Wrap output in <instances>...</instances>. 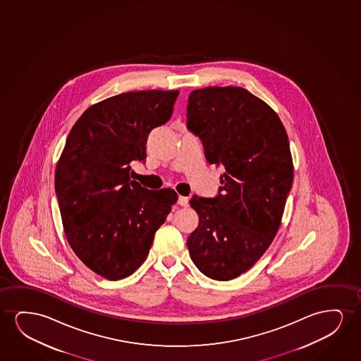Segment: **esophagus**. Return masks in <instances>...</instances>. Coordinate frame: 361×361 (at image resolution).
Wrapping results in <instances>:
<instances>
[{"mask_svg": "<svg viewBox=\"0 0 361 361\" xmlns=\"http://www.w3.org/2000/svg\"><path fill=\"white\" fill-rule=\"evenodd\" d=\"M178 203L180 206H183V207H186L188 204V197L186 196H178Z\"/></svg>", "mask_w": 361, "mask_h": 361, "instance_id": "esophagus-1", "label": "esophagus"}]
</instances>
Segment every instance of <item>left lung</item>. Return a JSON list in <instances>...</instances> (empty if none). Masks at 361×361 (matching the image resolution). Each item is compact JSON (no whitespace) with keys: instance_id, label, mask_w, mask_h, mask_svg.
Listing matches in <instances>:
<instances>
[{"instance_id":"left-lung-1","label":"left lung","mask_w":361,"mask_h":361,"mask_svg":"<svg viewBox=\"0 0 361 361\" xmlns=\"http://www.w3.org/2000/svg\"><path fill=\"white\" fill-rule=\"evenodd\" d=\"M188 129L209 164L224 166L216 197L193 195L200 217L188 238L203 275L228 281L267 252L293 183L290 143L271 107L243 87H204L188 97Z\"/></svg>"}]
</instances>
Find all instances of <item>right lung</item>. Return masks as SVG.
<instances>
[{"mask_svg":"<svg viewBox=\"0 0 361 361\" xmlns=\"http://www.w3.org/2000/svg\"><path fill=\"white\" fill-rule=\"evenodd\" d=\"M178 91H135L91 106L66 139L55 170L66 239L86 267L109 280L133 274L148 255L178 193L134 181L154 128L171 118Z\"/></svg>","mask_w":361,"mask_h":361,"instance_id":"obj_1","label":"right lung"}]
</instances>
